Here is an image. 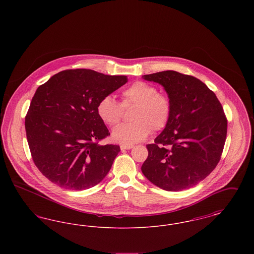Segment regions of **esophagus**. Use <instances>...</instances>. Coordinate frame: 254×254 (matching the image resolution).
<instances>
[{"instance_id": "1", "label": "esophagus", "mask_w": 254, "mask_h": 254, "mask_svg": "<svg viewBox=\"0 0 254 254\" xmlns=\"http://www.w3.org/2000/svg\"><path fill=\"white\" fill-rule=\"evenodd\" d=\"M122 150H124V149H131L133 147V145H122L121 146Z\"/></svg>"}]
</instances>
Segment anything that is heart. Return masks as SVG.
Masks as SVG:
<instances>
[{"mask_svg": "<svg viewBox=\"0 0 254 254\" xmlns=\"http://www.w3.org/2000/svg\"><path fill=\"white\" fill-rule=\"evenodd\" d=\"M121 104L113 97H104L97 105L99 117L109 126H115L121 120L123 108L135 104L131 120L116 127L111 133L115 142L133 145L144 141L151 131L163 129L171 115V103L167 96L159 93L157 87L145 82L138 81L122 91Z\"/></svg>", "mask_w": 254, "mask_h": 254, "instance_id": "b5f03b06", "label": "heart"}]
</instances>
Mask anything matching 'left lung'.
<instances>
[{
    "label": "left lung",
    "instance_id": "obj_1",
    "mask_svg": "<svg viewBox=\"0 0 254 254\" xmlns=\"http://www.w3.org/2000/svg\"><path fill=\"white\" fill-rule=\"evenodd\" d=\"M142 77L164 87L172 108L154 144L146 145L142 172L162 190L190 189L220 161L228 128L223 108L214 92L193 76L167 70Z\"/></svg>",
    "mask_w": 254,
    "mask_h": 254
}]
</instances>
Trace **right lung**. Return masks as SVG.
Returning <instances> with one entry per match:
<instances>
[{
	"label": "right lung",
	"mask_w": 254,
	"mask_h": 254,
	"mask_svg": "<svg viewBox=\"0 0 254 254\" xmlns=\"http://www.w3.org/2000/svg\"><path fill=\"white\" fill-rule=\"evenodd\" d=\"M127 82L83 68L57 73L37 88L24 126L32 159L49 181L83 190L107 176L120 146L98 143L109 132L97 105Z\"/></svg>",
	"instance_id": "obj_1"
}]
</instances>
